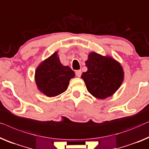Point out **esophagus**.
I'll return each instance as SVG.
<instances>
[{
    "label": "esophagus",
    "instance_id": "34e87169",
    "mask_svg": "<svg viewBox=\"0 0 149 149\" xmlns=\"http://www.w3.org/2000/svg\"><path fill=\"white\" fill-rule=\"evenodd\" d=\"M81 75V70H77L76 72H75V75H76L77 77H80Z\"/></svg>",
    "mask_w": 149,
    "mask_h": 149
}]
</instances>
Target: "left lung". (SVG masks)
Listing matches in <instances>:
<instances>
[{
	"label": "left lung",
	"mask_w": 149,
	"mask_h": 149,
	"mask_svg": "<svg viewBox=\"0 0 149 149\" xmlns=\"http://www.w3.org/2000/svg\"><path fill=\"white\" fill-rule=\"evenodd\" d=\"M87 72L81 77L88 91L95 97L104 99L112 96L123 80V71L119 63L111 57L93 52L86 61Z\"/></svg>",
	"instance_id": "8db88e82"
}]
</instances>
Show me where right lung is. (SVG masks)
<instances>
[{
    "label": "right lung",
    "mask_w": 149,
    "mask_h": 149,
    "mask_svg": "<svg viewBox=\"0 0 149 149\" xmlns=\"http://www.w3.org/2000/svg\"><path fill=\"white\" fill-rule=\"evenodd\" d=\"M74 76V72L70 67L61 63L56 52L38 67L35 80L40 91L49 97H53L64 93L70 79Z\"/></svg>",
    "instance_id": "right-lung-1"
}]
</instances>
